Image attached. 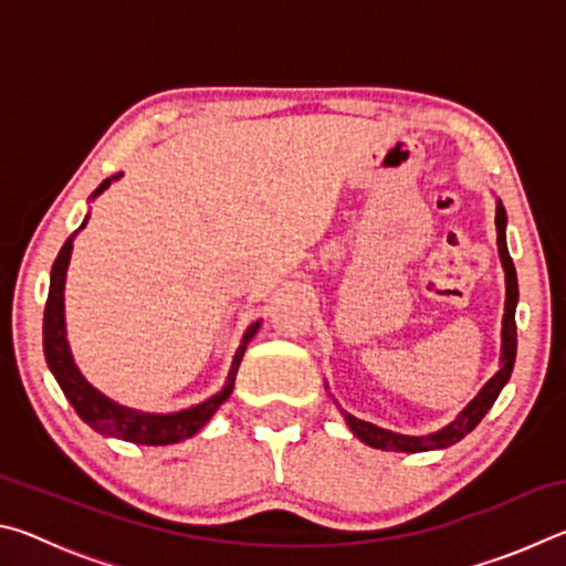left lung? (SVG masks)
I'll list each match as a JSON object with an SVG mask.
<instances>
[{
  "label": "left lung",
  "mask_w": 566,
  "mask_h": 566,
  "mask_svg": "<svg viewBox=\"0 0 566 566\" xmlns=\"http://www.w3.org/2000/svg\"><path fill=\"white\" fill-rule=\"evenodd\" d=\"M496 249H500V260H502V270H504V282H506V300H504V317H502V354H500V369L496 375L486 381V385L479 389V395L469 401V405L459 411V415L449 421L447 427L437 429L432 434H421V437H411V434H399L391 432V429L377 427L371 421H364L352 417L349 411H344L339 405V411L347 427L352 429V434L361 439L364 444L375 447V449H385V452H434V449H447L457 444L459 439H464L472 429L484 419L486 411L492 409V405L500 397V391L504 389L506 381L512 377L514 369V359H516V322H514V312H516V302H520V286H516V270L514 262L510 256V249H506V212L502 199H496Z\"/></svg>",
  "instance_id": "left-lung-1"
}]
</instances>
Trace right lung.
Returning <instances> with one entry per match:
<instances>
[{
    "label": "right lung",
    "instance_id": "obj_1",
    "mask_svg": "<svg viewBox=\"0 0 566 566\" xmlns=\"http://www.w3.org/2000/svg\"><path fill=\"white\" fill-rule=\"evenodd\" d=\"M122 177L114 175L109 179H104L102 185L92 191V199H97L104 189H107L112 181H117ZM90 222V214L84 217L82 227L76 232L70 234L64 247L56 254L54 266H52V276H50V296H46V306H44V359L46 367L56 379V385L62 387L64 397L70 399V405L74 407L76 415L82 417V421L99 432L104 437H114V439H124V442L132 444H149V447H165V444H177L185 442V439L195 437L199 429H202L209 419L214 417V411L224 405L234 389V379L239 371V364H242L247 344L254 339V334L260 332L262 319L252 322L244 332L242 342L234 352L232 367H229V375L224 387L217 391V395L207 397L199 405H191L187 409L179 411H167V415H157V411H142V409H132L124 407L119 401L109 399L107 395H102L97 387H92L84 375L76 367V361L72 357L70 342H66V322H64V282H66V266H70L72 260V249H74V237L82 232Z\"/></svg>",
    "mask_w": 566,
    "mask_h": 566
}]
</instances>
